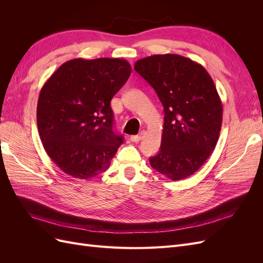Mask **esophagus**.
Returning <instances> with one entry per match:
<instances>
[{
	"label": "esophagus",
	"instance_id": "1",
	"mask_svg": "<svg viewBox=\"0 0 263 263\" xmlns=\"http://www.w3.org/2000/svg\"><path fill=\"white\" fill-rule=\"evenodd\" d=\"M144 134H145L144 132H140L138 135H135V136H132L130 140L134 141V142H139L142 139V137H144Z\"/></svg>",
	"mask_w": 263,
	"mask_h": 263
}]
</instances>
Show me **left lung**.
Here are the masks:
<instances>
[{
	"label": "left lung",
	"mask_w": 263,
	"mask_h": 263,
	"mask_svg": "<svg viewBox=\"0 0 263 263\" xmlns=\"http://www.w3.org/2000/svg\"><path fill=\"white\" fill-rule=\"evenodd\" d=\"M134 69L154 87L163 105L159 153L150 165L172 181L192 176L216 147L222 105L213 79L203 66L179 54H155Z\"/></svg>",
	"instance_id": "8db88e82"
}]
</instances>
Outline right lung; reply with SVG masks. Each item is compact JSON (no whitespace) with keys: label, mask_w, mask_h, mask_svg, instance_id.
I'll return each instance as SVG.
<instances>
[{"label":"right lung","mask_w":263,"mask_h":263,"mask_svg":"<svg viewBox=\"0 0 263 263\" xmlns=\"http://www.w3.org/2000/svg\"><path fill=\"white\" fill-rule=\"evenodd\" d=\"M125 59H72L42 87L37 104L39 137L47 155L68 176L90 179L110 164L123 136L113 129L110 100L128 80Z\"/></svg>","instance_id":"obj_1"}]
</instances>
